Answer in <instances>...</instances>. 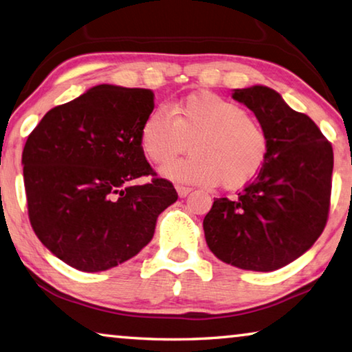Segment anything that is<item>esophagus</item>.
Returning <instances> with one entry per match:
<instances>
[{
	"instance_id": "obj_1",
	"label": "esophagus",
	"mask_w": 352,
	"mask_h": 352,
	"mask_svg": "<svg viewBox=\"0 0 352 352\" xmlns=\"http://www.w3.org/2000/svg\"><path fill=\"white\" fill-rule=\"evenodd\" d=\"M175 188H177V192H178V196H180V197H186L188 194L192 191V189L189 188V186H182V185H177Z\"/></svg>"
}]
</instances>
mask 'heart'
I'll return each instance as SVG.
<instances>
[{
	"instance_id": "1",
	"label": "heart",
	"mask_w": 352,
	"mask_h": 352,
	"mask_svg": "<svg viewBox=\"0 0 352 352\" xmlns=\"http://www.w3.org/2000/svg\"><path fill=\"white\" fill-rule=\"evenodd\" d=\"M189 141L192 155L164 169L170 180L236 189L252 182L270 156L265 125L243 106L208 91L177 100L169 113L153 111L139 130L142 153L156 166L174 161Z\"/></svg>"
}]
</instances>
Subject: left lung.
Masks as SVG:
<instances>
[{"instance_id": "obj_1", "label": "left lung", "mask_w": 352, "mask_h": 352, "mask_svg": "<svg viewBox=\"0 0 352 352\" xmlns=\"http://www.w3.org/2000/svg\"><path fill=\"white\" fill-rule=\"evenodd\" d=\"M270 136L263 169L236 199H216L204 219L206 244L241 270L276 271L307 252L331 208L333 152L309 116L266 86L235 89Z\"/></svg>"}]
</instances>
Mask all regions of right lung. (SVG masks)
<instances>
[{
  "label": "right lung",
  "instance_id": "add662e5",
  "mask_svg": "<svg viewBox=\"0 0 352 352\" xmlns=\"http://www.w3.org/2000/svg\"><path fill=\"white\" fill-rule=\"evenodd\" d=\"M153 100L150 89L100 85L50 109L28 136L21 163L31 227L75 270L98 272L130 260L178 199L139 146ZM141 176L151 182L133 186Z\"/></svg>",
  "mask_w": 352,
  "mask_h": 352
}]
</instances>
